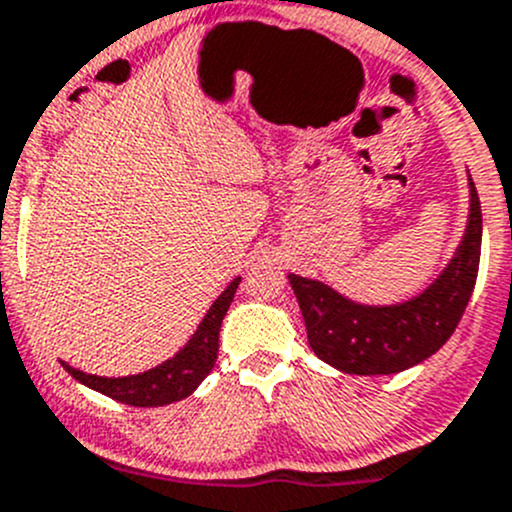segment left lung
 Masks as SVG:
<instances>
[{
  "label": "left lung",
  "mask_w": 512,
  "mask_h": 512,
  "mask_svg": "<svg viewBox=\"0 0 512 512\" xmlns=\"http://www.w3.org/2000/svg\"><path fill=\"white\" fill-rule=\"evenodd\" d=\"M470 181L468 226L455 256L406 303L363 306L313 278L288 273L306 321L308 343L328 366L353 376H388L433 356L453 336L475 288L483 239L478 191Z\"/></svg>",
  "instance_id": "1"
}]
</instances>
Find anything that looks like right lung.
<instances>
[{
    "instance_id": "add662e5",
    "label": "right lung",
    "mask_w": 512,
    "mask_h": 512,
    "mask_svg": "<svg viewBox=\"0 0 512 512\" xmlns=\"http://www.w3.org/2000/svg\"><path fill=\"white\" fill-rule=\"evenodd\" d=\"M239 281L241 278H234V281L226 286V291L216 298L214 306L206 311L204 321L199 323L194 336L189 338V343H186L174 358L164 361L161 366L151 368V371L139 373V376L104 378L79 371V368H72L64 361L62 366L67 368L69 376L77 378L79 383L104 393V396L114 398V401L126 403V406L154 408L181 401V398L191 396V393L199 388V383L209 376L211 368H214L216 356H219L221 321H224L226 311H229L231 301H234Z\"/></svg>"
}]
</instances>
